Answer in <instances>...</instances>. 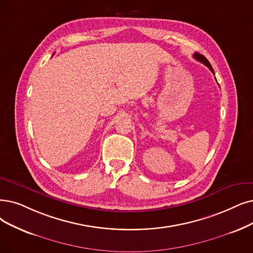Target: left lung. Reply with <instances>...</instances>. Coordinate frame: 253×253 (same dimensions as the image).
Returning <instances> with one entry per match:
<instances>
[{
	"mask_svg": "<svg viewBox=\"0 0 253 253\" xmlns=\"http://www.w3.org/2000/svg\"><path fill=\"white\" fill-rule=\"evenodd\" d=\"M193 57H194V58L197 60V61H199V62H201V63H204L206 66H208V67L210 68L211 72L215 75L213 67H211V63L208 61V59H207V58H206L204 55H200L199 53H194V54H193Z\"/></svg>",
	"mask_w": 253,
	"mask_h": 253,
	"instance_id": "1",
	"label": "left lung"
}]
</instances>
